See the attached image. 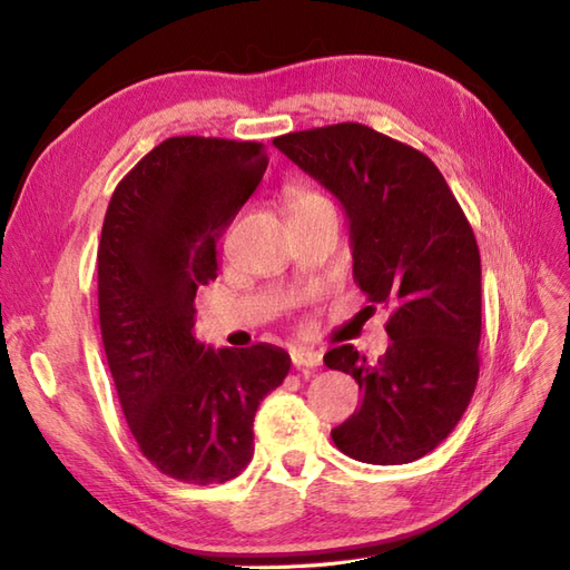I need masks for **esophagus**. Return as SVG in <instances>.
I'll return each mask as SVG.
<instances>
[{
	"instance_id": "esophagus-1",
	"label": "esophagus",
	"mask_w": 570,
	"mask_h": 570,
	"mask_svg": "<svg viewBox=\"0 0 570 570\" xmlns=\"http://www.w3.org/2000/svg\"><path fill=\"white\" fill-rule=\"evenodd\" d=\"M291 362H294L296 368H315L323 364V354L308 347H294L291 350Z\"/></svg>"
}]
</instances>
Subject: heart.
I'll return each mask as SVG.
<instances>
[{
	"label": "heart",
	"mask_w": 570,
	"mask_h": 570,
	"mask_svg": "<svg viewBox=\"0 0 570 570\" xmlns=\"http://www.w3.org/2000/svg\"><path fill=\"white\" fill-rule=\"evenodd\" d=\"M330 204L327 198L308 187H291L286 191V208H288V216H298V214H306V210L315 208V206H323Z\"/></svg>",
	"instance_id": "obj_1"
}]
</instances>
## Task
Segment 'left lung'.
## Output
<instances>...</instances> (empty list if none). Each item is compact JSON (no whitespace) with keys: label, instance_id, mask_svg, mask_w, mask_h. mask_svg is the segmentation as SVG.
Returning <instances> with one entry per match:
<instances>
[{"label":"left lung","instance_id":"1","mask_svg":"<svg viewBox=\"0 0 570 570\" xmlns=\"http://www.w3.org/2000/svg\"><path fill=\"white\" fill-rule=\"evenodd\" d=\"M274 145L337 196L354 282L393 308L379 362L352 345L323 356L362 391L333 442L364 464L425 456L456 428L479 381L481 255L471 223L425 153L368 126L296 130Z\"/></svg>","mask_w":570,"mask_h":570}]
</instances>
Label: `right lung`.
<instances>
[{"label":"right lung","mask_w":570,"mask_h":570,"mask_svg":"<svg viewBox=\"0 0 570 570\" xmlns=\"http://www.w3.org/2000/svg\"><path fill=\"white\" fill-rule=\"evenodd\" d=\"M267 169L264 145L177 136L118 181L97 272L106 362L142 456L208 485L255 454L253 422L291 356L272 345L210 350L194 337L198 286L216 279V240Z\"/></svg>","instance_id":"1"}]
</instances>
